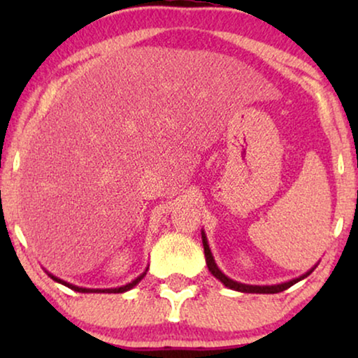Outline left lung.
<instances>
[{"label":"left lung","mask_w":358,"mask_h":358,"mask_svg":"<svg viewBox=\"0 0 358 358\" xmlns=\"http://www.w3.org/2000/svg\"><path fill=\"white\" fill-rule=\"evenodd\" d=\"M202 243H203L205 261H207L208 271L212 272V275L217 277L224 287L231 288V290H236V292H243V293H280L283 290H287V288H290L292 285H295L296 282H300V280H303V278H306L316 268V266H315L298 278H293V280H288V282H283V283H277V285H248V283H241V282L233 280V278L227 277L222 271H220L217 262H215V259H213V254H212V251H210L207 236H205L203 229H202Z\"/></svg>","instance_id":"left-lung-1"}]
</instances>
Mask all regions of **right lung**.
I'll list each match as a JSON object with an SVG mask.
<instances>
[{
  "mask_svg": "<svg viewBox=\"0 0 358 358\" xmlns=\"http://www.w3.org/2000/svg\"><path fill=\"white\" fill-rule=\"evenodd\" d=\"M45 272H47V271H45ZM146 272H148V267H146L145 272L140 273V275L136 277L135 280H131L130 283H127V285H122V287H117V288H85V287H78V285H73V283H68V282H65V280H62V278L55 277V275H53V273H50V272H47V275L50 277L52 280L62 283V285H65V287H68V288H71V290L80 292V293H124V292L131 290V288H134L135 285H138L141 278H143V277L146 275Z\"/></svg>",
  "mask_w": 358,
  "mask_h": 358,
  "instance_id": "add662e5",
  "label": "right lung"
}]
</instances>
